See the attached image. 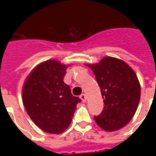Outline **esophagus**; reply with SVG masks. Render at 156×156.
I'll use <instances>...</instances> for the list:
<instances>
[{
	"label": "esophagus",
	"instance_id": "obj_1",
	"mask_svg": "<svg viewBox=\"0 0 156 156\" xmlns=\"http://www.w3.org/2000/svg\"><path fill=\"white\" fill-rule=\"evenodd\" d=\"M80 98H81L82 101L83 102V103H85V102H86V95H85L84 94H83L80 95Z\"/></svg>",
	"mask_w": 156,
	"mask_h": 156
}]
</instances>
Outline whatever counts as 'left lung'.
I'll return each mask as SVG.
<instances>
[{"instance_id":"8db88e82","label":"left lung","mask_w":156,"mask_h":156,"mask_svg":"<svg viewBox=\"0 0 156 156\" xmlns=\"http://www.w3.org/2000/svg\"><path fill=\"white\" fill-rule=\"evenodd\" d=\"M94 73L104 98V109L94 116L98 126L116 131L131 120L140 98V85L133 69L124 62L107 57L88 65Z\"/></svg>"}]
</instances>
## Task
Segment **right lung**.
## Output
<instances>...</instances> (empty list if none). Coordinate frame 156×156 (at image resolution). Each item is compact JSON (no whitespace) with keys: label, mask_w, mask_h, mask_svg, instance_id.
<instances>
[{"label":"right lung","mask_w":156,"mask_h":156,"mask_svg":"<svg viewBox=\"0 0 156 156\" xmlns=\"http://www.w3.org/2000/svg\"><path fill=\"white\" fill-rule=\"evenodd\" d=\"M67 66L48 60L33 69L22 91L23 105L32 120L47 133L60 134L71 123L82 101L63 82Z\"/></svg>","instance_id":"obj_1"}]
</instances>
